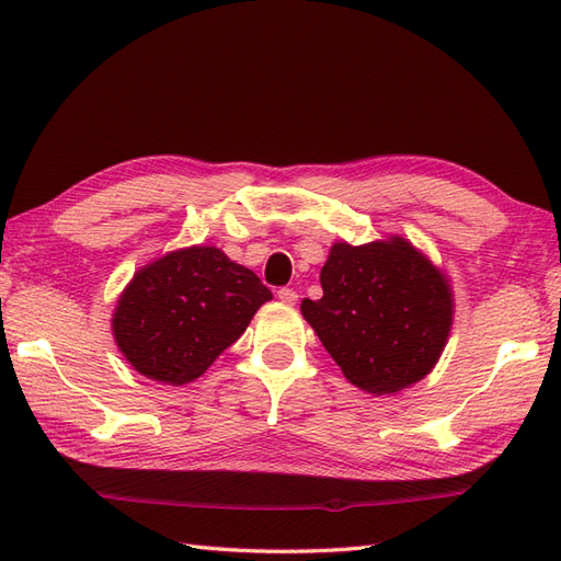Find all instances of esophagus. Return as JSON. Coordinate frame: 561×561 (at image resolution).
<instances>
[{
    "instance_id": "34e87169",
    "label": "esophagus",
    "mask_w": 561,
    "mask_h": 561,
    "mask_svg": "<svg viewBox=\"0 0 561 561\" xmlns=\"http://www.w3.org/2000/svg\"><path fill=\"white\" fill-rule=\"evenodd\" d=\"M277 296H279V301H282V304H287V306H294L296 301H299V294H296V291H294V289H289V287L279 289V291H277Z\"/></svg>"
}]
</instances>
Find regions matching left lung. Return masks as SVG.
Wrapping results in <instances>:
<instances>
[{
    "instance_id": "left-lung-1",
    "label": "left lung",
    "mask_w": 561,
    "mask_h": 561,
    "mask_svg": "<svg viewBox=\"0 0 561 561\" xmlns=\"http://www.w3.org/2000/svg\"><path fill=\"white\" fill-rule=\"evenodd\" d=\"M323 299L301 313L352 386L400 392L432 374L453 325V289L408 238L330 248L320 270Z\"/></svg>"
}]
</instances>
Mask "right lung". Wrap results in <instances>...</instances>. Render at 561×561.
Returning a JSON list of instances; mask_svg holds the SVG:
<instances>
[{"instance_id": "1", "label": "right lung", "mask_w": 561, "mask_h": 561, "mask_svg": "<svg viewBox=\"0 0 561 561\" xmlns=\"http://www.w3.org/2000/svg\"><path fill=\"white\" fill-rule=\"evenodd\" d=\"M272 291L217 245L171 250L135 272L113 311L129 366L165 386L193 383L243 335Z\"/></svg>"}]
</instances>
